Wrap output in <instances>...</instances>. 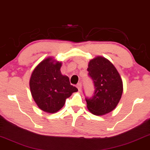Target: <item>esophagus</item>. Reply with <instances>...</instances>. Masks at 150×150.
Wrapping results in <instances>:
<instances>
[{
  "instance_id": "1",
  "label": "esophagus",
  "mask_w": 150,
  "mask_h": 150,
  "mask_svg": "<svg viewBox=\"0 0 150 150\" xmlns=\"http://www.w3.org/2000/svg\"><path fill=\"white\" fill-rule=\"evenodd\" d=\"M76 87L78 88V89H79V91H81V89H82V84H81V83L77 84Z\"/></svg>"
}]
</instances>
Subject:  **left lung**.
<instances>
[{
    "instance_id": "1",
    "label": "left lung",
    "mask_w": 150,
    "mask_h": 150,
    "mask_svg": "<svg viewBox=\"0 0 150 150\" xmlns=\"http://www.w3.org/2000/svg\"><path fill=\"white\" fill-rule=\"evenodd\" d=\"M87 70L95 88L93 98H86L87 109L96 116L111 112L122 95L123 83L120 74L111 62L102 56L91 59Z\"/></svg>"
}]
</instances>
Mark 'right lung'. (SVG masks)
<instances>
[{"label": "right lung", "instance_id": "obj_1", "mask_svg": "<svg viewBox=\"0 0 150 150\" xmlns=\"http://www.w3.org/2000/svg\"><path fill=\"white\" fill-rule=\"evenodd\" d=\"M62 62L48 57L39 63L30 79V88L34 101L41 110L53 114L64 107L67 98L77 92L69 78L61 72Z\"/></svg>", "mask_w": 150, "mask_h": 150}]
</instances>
